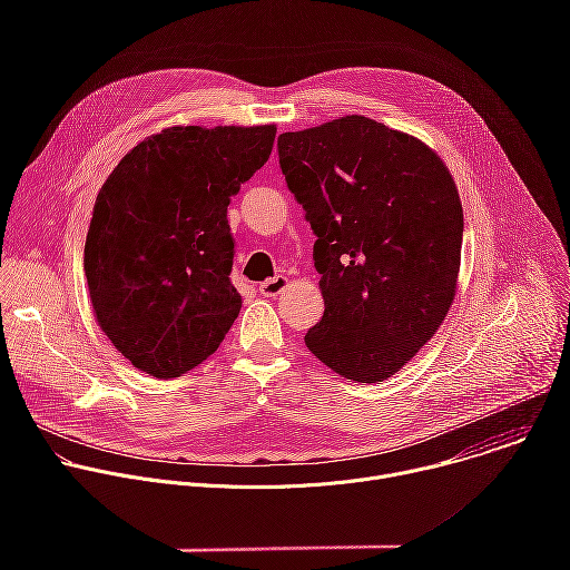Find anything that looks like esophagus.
Listing matches in <instances>:
<instances>
[{
    "label": "esophagus",
    "instance_id": "1",
    "mask_svg": "<svg viewBox=\"0 0 570 570\" xmlns=\"http://www.w3.org/2000/svg\"><path fill=\"white\" fill-rule=\"evenodd\" d=\"M286 286H288V279H286L284 275H277V277H273V279H266V282L259 286V293H262L264 297H277Z\"/></svg>",
    "mask_w": 570,
    "mask_h": 570
}]
</instances>
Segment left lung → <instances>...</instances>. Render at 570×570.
Segmentation results:
<instances>
[{
  "label": "left lung",
  "instance_id": "1",
  "mask_svg": "<svg viewBox=\"0 0 570 570\" xmlns=\"http://www.w3.org/2000/svg\"><path fill=\"white\" fill-rule=\"evenodd\" d=\"M315 232L324 315L308 352L356 383L396 374L440 330L458 291L462 203L422 139L347 115L277 139Z\"/></svg>",
  "mask_w": 570,
  "mask_h": 570
}]
</instances>
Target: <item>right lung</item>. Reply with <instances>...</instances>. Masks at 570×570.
<instances>
[{
  "instance_id": "obj_1",
  "label": "right lung",
  "mask_w": 570,
  "mask_h": 570,
  "mask_svg": "<svg viewBox=\"0 0 570 570\" xmlns=\"http://www.w3.org/2000/svg\"><path fill=\"white\" fill-rule=\"evenodd\" d=\"M275 135V124L165 128L104 183L86 238L88 291L99 327L137 370L180 376L229 332L240 295L227 205Z\"/></svg>"
}]
</instances>
